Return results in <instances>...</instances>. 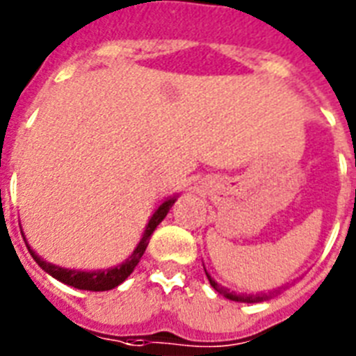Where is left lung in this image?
Here are the masks:
<instances>
[{
    "label": "left lung",
    "instance_id": "obj_1",
    "mask_svg": "<svg viewBox=\"0 0 356 356\" xmlns=\"http://www.w3.org/2000/svg\"><path fill=\"white\" fill-rule=\"evenodd\" d=\"M207 273V271H205ZM207 278H209V282H210V285H212L213 289H216L217 292H219V294H222L225 296V298H228V300H232V301H244V303H257V301H264L267 298L266 294H262V296H241V294H234V292H229V291H226L225 287H221V285L217 284L216 280L212 278V276L209 275V273H207Z\"/></svg>",
    "mask_w": 356,
    "mask_h": 356
}]
</instances>
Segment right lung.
<instances>
[{"instance_id": "right-lung-1", "label": "right lung", "mask_w": 356, "mask_h": 356, "mask_svg": "<svg viewBox=\"0 0 356 356\" xmlns=\"http://www.w3.org/2000/svg\"><path fill=\"white\" fill-rule=\"evenodd\" d=\"M175 201H176V196L168 197V200L163 201L162 205L153 212V216L149 217V222L146 225V229H144L143 238H140V242L134 250V253H131L124 262L119 264V266L115 267H110V269H103V271H76V269H64V267L53 266V264L40 259L39 254L28 246L26 237H24V235L23 238L24 242H26V248L31 253V257H33V260L42 267L44 271L48 273V275H51L55 280H58V282H62V284L65 285H71V287L74 289H80V291H92V292L110 291V289L121 285L122 282H124L131 273H134L135 266L139 264V260L143 259L144 251H146L151 234H153L156 226L163 221V217L168 216V212L171 210ZM21 234H23V232H21Z\"/></svg>"}]
</instances>
